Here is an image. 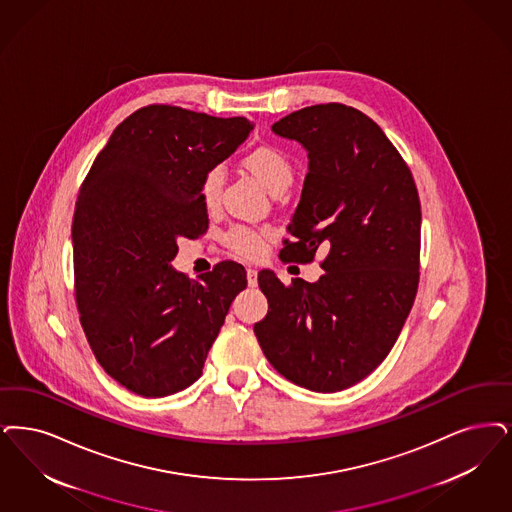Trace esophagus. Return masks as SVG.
Returning a JSON list of instances; mask_svg holds the SVG:
<instances>
[{
	"mask_svg": "<svg viewBox=\"0 0 512 512\" xmlns=\"http://www.w3.org/2000/svg\"><path fill=\"white\" fill-rule=\"evenodd\" d=\"M247 284L249 287L257 286V270L255 268H247Z\"/></svg>",
	"mask_w": 512,
	"mask_h": 512,
	"instance_id": "esophagus-1",
	"label": "esophagus"
}]
</instances>
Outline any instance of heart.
<instances>
[{
  "mask_svg": "<svg viewBox=\"0 0 512 512\" xmlns=\"http://www.w3.org/2000/svg\"><path fill=\"white\" fill-rule=\"evenodd\" d=\"M244 167L265 184L272 194L284 192L293 181L291 160L287 158L286 152L274 146H259L251 150L244 158ZM223 184H225L223 167L217 165L205 173L200 194L207 209H215L221 202ZM226 244L244 257H255L263 249V232L247 226H234L226 234Z\"/></svg>",
  "mask_w": 512,
  "mask_h": 512,
  "instance_id": "b5f03b06",
  "label": "heart"
}]
</instances>
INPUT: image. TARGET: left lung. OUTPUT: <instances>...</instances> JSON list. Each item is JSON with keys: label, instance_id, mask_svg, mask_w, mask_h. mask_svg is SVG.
<instances>
[{"label": "left lung", "instance_id": "8db88e82", "mask_svg": "<svg viewBox=\"0 0 512 512\" xmlns=\"http://www.w3.org/2000/svg\"><path fill=\"white\" fill-rule=\"evenodd\" d=\"M297 141L308 173L280 259L329 249L318 282L259 272L268 301L255 324L266 360L314 392L348 389L394 347L419 284L421 204L408 165L373 120L347 104L307 106L272 125Z\"/></svg>", "mask_w": 512, "mask_h": 512}]
</instances>
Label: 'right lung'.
<instances>
[{
    "label": "right lung",
    "instance_id": "1",
    "mask_svg": "<svg viewBox=\"0 0 512 512\" xmlns=\"http://www.w3.org/2000/svg\"><path fill=\"white\" fill-rule=\"evenodd\" d=\"M253 123L152 104L110 135L91 165L72 223L76 301L104 371L125 389L162 398L200 379L244 266L223 261L188 280L179 238L209 225L205 173L244 143Z\"/></svg>",
    "mask_w": 512,
    "mask_h": 512
}]
</instances>
